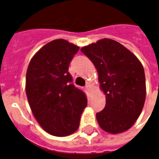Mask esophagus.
Here are the masks:
<instances>
[{
    "instance_id": "esophagus-1",
    "label": "esophagus",
    "mask_w": 159,
    "mask_h": 159,
    "mask_svg": "<svg viewBox=\"0 0 159 159\" xmlns=\"http://www.w3.org/2000/svg\"><path fill=\"white\" fill-rule=\"evenodd\" d=\"M86 89L88 90V92L91 93V92H92V86H91L90 84H87V85H86Z\"/></svg>"
}]
</instances>
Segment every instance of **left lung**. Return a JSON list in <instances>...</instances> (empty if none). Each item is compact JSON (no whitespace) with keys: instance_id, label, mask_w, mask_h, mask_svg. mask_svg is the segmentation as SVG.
I'll use <instances>...</instances> for the list:
<instances>
[{"instance_id":"left-lung-1","label":"left lung","mask_w":159,"mask_h":159,"mask_svg":"<svg viewBox=\"0 0 159 159\" xmlns=\"http://www.w3.org/2000/svg\"><path fill=\"white\" fill-rule=\"evenodd\" d=\"M81 51L93 62L106 107L96 114L100 127L119 134L133 126L146 100V77L140 61L124 46L104 38L83 47Z\"/></svg>"}]
</instances>
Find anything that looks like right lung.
Returning a JSON list of instances; mask_svg holds the SVG:
<instances>
[{"mask_svg": "<svg viewBox=\"0 0 159 159\" xmlns=\"http://www.w3.org/2000/svg\"><path fill=\"white\" fill-rule=\"evenodd\" d=\"M79 47L64 39L43 46L30 61L25 91L34 117L46 132L67 136L79 127L87 97L72 84L69 65Z\"/></svg>", "mask_w": 159, "mask_h": 159, "instance_id": "obj_1", "label": "right lung"}]
</instances>
